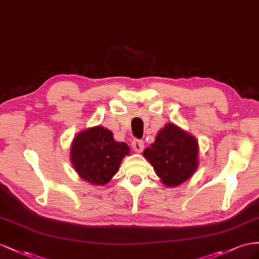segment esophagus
Here are the masks:
<instances>
[{"label": "esophagus", "mask_w": 259, "mask_h": 259, "mask_svg": "<svg viewBox=\"0 0 259 259\" xmlns=\"http://www.w3.org/2000/svg\"><path fill=\"white\" fill-rule=\"evenodd\" d=\"M131 145H132V149H134V151L137 153H141L143 151L144 143L142 141H140V140H135V141H132Z\"/></svg>", "instance_id": "1"}]
</instances>
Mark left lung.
I'll return each instance as SVG.
<instances>
[{
	"mask_svg": "<svg viewBox=\"0 0 259 259\" xmlns=\"http://www.w3.org/2000/svg\"><path fill=\"white\" fill-rule=\"evenodd\" d=\"M199 147L194 136L168 122L146 147L143 156L153 166L160 182L167 188L179 187L198 168Z\"/></svg>",
	"mask_w": 259,
	"mask_h": 259,
	"instance_id": "obj_1",
	"label": "left lung"
}]
</instances>
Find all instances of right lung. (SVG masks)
<instances>
[{
    "label": "right lung",
    "instance_id": "add662e5",
    "mask_svg": "<svg viewBox=\"0 0 259 259\" xmlns=\"http://www.w3.org/2000/svg\"><path fill=\"white\" fill-rule=\"evenodd\" d=\"M129 153L130 147L116 141L112 131L95 125L80 131L73 138L69 159L81 179L92 186H105Z\"/></svg>",
    "mask_w": 259,
    "mask_h": 259
}]
</instances>
